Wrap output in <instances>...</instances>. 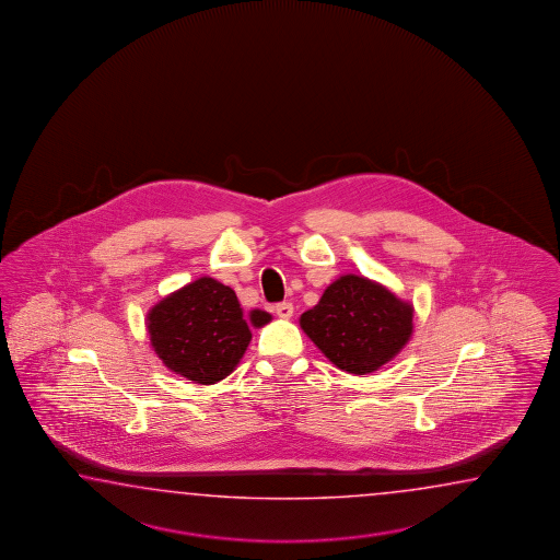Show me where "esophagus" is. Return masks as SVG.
Listing matches in <instances>:
<instances>
[{
  "instance_id": "esophagus-1",
  "label": "esophagus",
  "mask_w": 560,
  "mask_h": 560,
  "mask_svg": "<svg viewBox=\"0 0 560 560\" xmlns=\"http://www.w3.org/2000/svg\"><path fill=\"white\" fill-rule=\"evenodd\" d=\"M292 314H294V306H292L290 302H280V304H276V316H278V318L288 320V318H292Z\"/></svg>"
}]
</instances>
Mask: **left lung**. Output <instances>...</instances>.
Returning <instances> with one entry per match:
<instances>
[{"mask_svg": "<svg viewBox=\"0 0 560 560\" xmlns=\"http://www.w3.org/2000/svg\"><path fill=\"white\" fill-rule=\"evenodd\" d=\"M412 318V304L386 285L345 275L324 290L314 308L300 316V326L336 369L362 376L405 348L415 328Z\"/></svg>", "mask_w": 560, "mask_h": 560, "instance_id": "obj_1", "label": "left lung"}]
</instances>
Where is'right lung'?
I'll use <instances>...</instances> for the list:
<instances>
[{
	"label": "right lung",
	"instance_id": "1",
	"mask_svg": "<svg viewBox=\"0 0 560 560\" xmlns=\"http://www.w3.org/2000/svg\"><path fill=\"white\" fill-rule=\"evenodd\" d=\"M270 320L264 310L246 316L236 292L208 276L162 298L145 316L158 358L196 384L224 381L250 345V326L262 328Z\"/></svg>",
	"mask_w": 560,
	"mask_h": 560
}]
</instances>
